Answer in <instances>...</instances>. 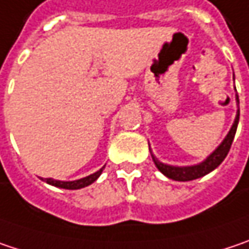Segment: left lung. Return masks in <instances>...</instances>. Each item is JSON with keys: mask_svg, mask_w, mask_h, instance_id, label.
Masks as SVG:
<instances>
[{"mask_svg": "<svg viewBox=\"0 0 249 249\" xmlns=\"http://www.w3.org/2000/svg\"><path fill=\"white\" fill-rule=\"evenodd\" d=\"M237 103L240 105V100H238V95H237ZM238 120H240V109L237 110V116H235V120L230 129L228 134L225 136V139L221 142V144L213 151L204 161L196 164V166H187V167H176V166H169V164H164L161 161H159L156 159V156L151 154V159L156 164V167L160 170L166 177H169L171 180H176V181H190V180H196V178H200L205 174L211 173L214 169H217L224 159L227 157L228 151L231 149V144H232V140H234V136L237 132V126H238Z\"/></svg>", "mask_w": 249, "mask_h": 249, "instance_id": "1", "label": "left lung"}]
</instances>
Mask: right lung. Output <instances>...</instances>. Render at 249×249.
Here are the masks:
<instances>
[{
	"label": "right lung",
	"mask_w": 249,
	"mask_h": 249,
	"mask_svg": "<svg viewBox=\"0 0 249 249\" xmlns=\"http://www.w3.org/2000/svg\"><path fill=\"white\" fill-rule=\"evenodd\" d=\"M103 169H105V166L100 170H98L96 173H93V174H90V176H88V177L79 178V180H73V181H59V180H53V178H42V180L46 181L48 184H51V186L65 188V190H79V188H83V187L92 184L93 181H96L99 176L102 174Z\"/></svg>",
	"instance_id": "1"
}]
</instances>
